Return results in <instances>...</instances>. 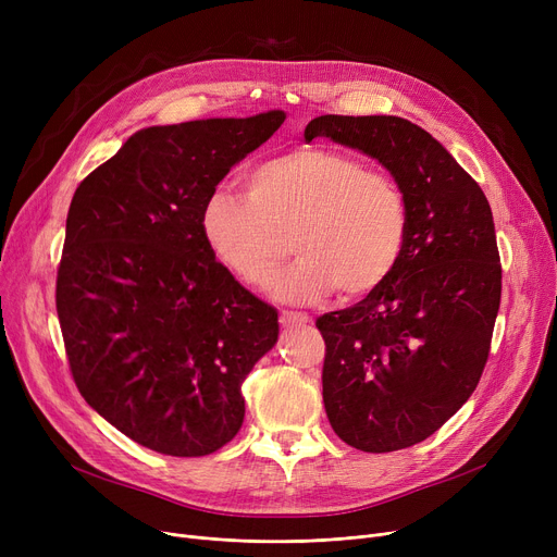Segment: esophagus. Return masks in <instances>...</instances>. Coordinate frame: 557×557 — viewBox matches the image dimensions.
Here are the masks:
<instances>
[{"label":"esophagus","instance_id":"34e87169","mask_svg":"<svg viewBox=\"0 0 557 557\" xmlns=\"http://www.w3.org/2000/svg\"><path fill=\"white\" fill-rule=\"evenodd\" d=\"M309 315L302 311H282L280 313V325L282 327H294V325H307L309 323Z\"/></svg>","mask_w":557,"mask_h":557}]
</instances>
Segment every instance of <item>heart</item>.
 I'll return each instance as SVG.
<instances>
[{
  "mask_svg": "<svg viewBox=\"0 0 557 557\" xmlns=\"http://www.w3.org/2000/svg\"><path fill=\"white\" fill-rule=\"evenodd\" d=\"M200 234L239 282L269 286L290 252L298 261L277 277L282 302L330 296L361 298L395 271L408 237V202L393 175L359 158L298 146L252 166L246 196L214 189L200 208Z\"/></svg>",
  "mask_w": 557,
  "mask_h": 557,
  "instance_id": "obj_1",
  "label": "heart"
}]
</instances>
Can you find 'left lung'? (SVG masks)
<instances>
[{
  "mask_svg": "<svg viewBox=\"0 0 557 557\" xmlns=\"http://www.w3.org/2000/svg\"><path fill=\"white\" fill-rule=\"evenodd\" d=\"M330 137L386 166L408 202V237L391 277L315 320L325 338L323 401L349 447H413L470 399L502 302V263L479 183L424 128L393 114H323Z\"/></svg>",
  "mask_w": 557,
  "mask_h": 557,
  "instance_id": "1",
  "label": "left lung"
}]
</instances>
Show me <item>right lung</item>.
<instances>
[{
	"label": "right lung",
	"mask_w": 557,
	"mask_h": 557,
	"mask_svg": "<svg viewBox=\"0 0 557 557\" xmlns=\"http://www.w3.org/2000/svg\"><path fill=\"white\" fill-rule=\"evenodd\" d=\"M284 120L144 128L76 187L55 277L70 370L141 447L208 456L242 429V384L277 343V311L212 257L200 208Z\"/></svg>",
	"instance_id": "add662e5"
}]
</instances>
